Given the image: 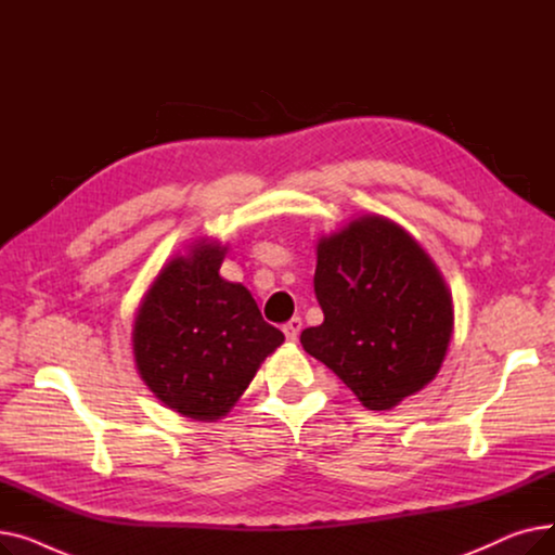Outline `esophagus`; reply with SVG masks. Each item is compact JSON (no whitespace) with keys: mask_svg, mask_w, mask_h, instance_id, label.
Returning a JSON list of instances; mask_svg holds the SVG:
<instances>
[{"mask_svg":"<svg viewBox=\"0 0 555 555\" xmlns=\"http://www.w3.org/2000/svg\"><path fill=\"white\" fill-rule=\"evenodd\" d=\"M301 326H304V324H301V319H299V317H293V319H289L287 324H283V333H285L287 341H297Z\"/></svg>","mask_w":555,"mask_h":555,"instance_id":"obj_1","label":"esophagus"}]
</instances>
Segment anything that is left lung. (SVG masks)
<instances>
[{
  "label": "left lung",
  "instance_id": "8db88e82",
  "mask_svg": "<svg viewBox=\"0 0 555 555\" xmlns=\"http://www.w3.org/2000/svg\"><path fill=\"white\" fill-rule=\"evenodd\" d=\"M314 295L324 324L306 353L324 362L369 410H391L441 369L452 297L423 247L398 224L364 216L317 245Z\"/></svg>",
  "mask_w": 555,
  "mask_h": 555
}]
</instances>
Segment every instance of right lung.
<instances>
[{"instance_id": "right-lung-1", "label": "right lung", "mask_w": 555, "mask_h": 555, "mask_svg": "<svg viewBox=\"0 0 555 555\" xmlns=\"http://www.w3.org/2000/svg\"><path fill=\"white\" fill-rule=\"evenodd\" d=\"M227 247L199 243L172 258L134 319L137 369L170 410L216 421L236 402L260 362L283 344L249 289L218 270Z\"/></svg>"}]
</instances>
